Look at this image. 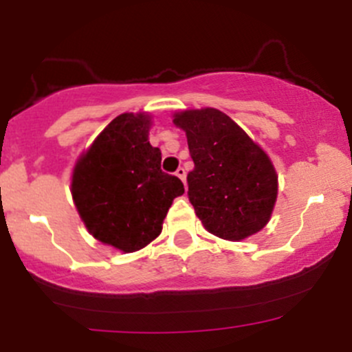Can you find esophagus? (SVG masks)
Masks as SVG:
<instances>
[{"instance_id": "1", "label": "esophagus", "mask_w": 352, "mask_h": 352, "mask_svg": "<svg viewBox=\"0 0 352 352\" xmlns=\"http://www.w3.org/2000/svg\"><path fill=\"white\" fill-rule=\"evenodd\" d=\"M175 175L179 177V179L182 180V182H186V177H187L186 168H182V166H179V168H177V172H175Z\"/></svg>"}]
</instances>
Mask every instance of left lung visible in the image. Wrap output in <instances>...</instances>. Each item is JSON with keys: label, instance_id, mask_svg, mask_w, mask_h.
Segmentation results:
<instances>
[{"label": "left lung", "instance_id": "left-lung-1", "mask_svg": "<svg viewBox=\"0 0 352 352\" xmlns=\"http://www.w3.org/2000/svg\"><path fill=\"white\" fill-rule=\"evenodd\" d=\"M194 170L189 201L204 228L223 240H243L271 219L278 197L272 162L242 127L218 109L177 112Z\"/></svg>", "mask_w": 352, "mask_h": 352}]
</instances>
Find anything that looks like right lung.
I'll use <instances>...</instances> for the list:
<instances>
[{
    "instance_id": "1",
    "label": "right lung",
    "mask_w": 352,
    "mask_h": 352,
    "mask_svg": "<svg viewBox=\"0 0 352 352\" xmlns=\"http://www.w3.org/2000/svg\"><path fill=\"white\" fill-rule=\"evenodd\" d=\"M148 113H120L76 162L71 180L74 206L102 243L136 252L162 233L179 177L162 172V151L148 141Z\"/></svg>"
}]
</instances>
